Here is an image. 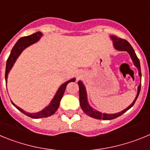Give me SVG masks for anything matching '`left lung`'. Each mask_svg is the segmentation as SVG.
<instances>
[{
  "label": "left lung",
  "mask_w": 150,
  "mask_h": 150,
  "mask_svg": "<svg viewBox=\"0 0 150 150\" xmlns=\"http://www.w3.org/2000/svg\"><path fill=\"white\" fill-rule=\"evenodd\" d=\"M110 39L112 40L113 46H114V48L116 49V50H118V51H125L129 54L130 57H131V59H132V62H133L134 63V65L138 69V74L140 77V79H141V71H140V61H139L138 58L137 57V55L135 53L134 50L132 48V46H131V44L128 43L126 40L122 39V38H118V37H116V36L115 35L110 36ZM78 85H79V104H80V107H81L83 112H84L86 114L88 115V116H89L90 117L95 118V119H97V120H110L119 117V116H120L121 115H122L124 112H126L127 110H128L131 107H133L135 101L137 100V97H138L139 94H140L141 83H140V85H139L138 87H137V93L136 97H135L134 101L132 102V104H130L127 108L123 110L121 112H116V113H105V112H100V111L94 109L93 107H91L90 104H88L86 88L85 87L83 82H82L81 80H79V81H78Z\"/></svg>",
  "instance_id": "1"
}]
</instances>
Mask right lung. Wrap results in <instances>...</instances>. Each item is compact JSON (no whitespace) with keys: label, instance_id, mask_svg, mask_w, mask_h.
Listing matches in <instances>:
<instances>
[{"label":"right lung","instance_id":"add662e5","mask_svg":"<svg viewBox=\"0 0 150 150\" xmlns=\"http://www.w3.org/2000/svg\"><path fill=\"white\" fill-rule=\"evenodd\" d=\"M42 36H43V34H42L40 31H38V32L34 33V34H31V35L21 38L20 39L17 41L16 43L15 44V46H13V48L12 49L10 56H9L7 61H6V72H5L6 85V83H7L8 74L10 73L12 67L14 65L15 62H16L18 56L21 55V53L23 52V50H25L27 47H28L30 45L34 44V43H37L38 41H39V40L42 38ZM75 80H76V79H75V78H73V79H71L70 80H67V82H65L64 83L61 85L60 87L59 88V89L57 90L55 95H54L53 98L52 99L50 104H49L48 106H46L44 109H43L42 110L39 111V112H32V113H31V112H26V111L21 109L20 107H18V106L16 105L13 101H12V104H13V106H15L18 110L21 111L22 112H23L24 114L29 116V117L30 118L40 119V118L48 117V116L53 115L54 113L56 112L58 108H59V104H60V101L61 100H62V97H63L64 93V91H65L67 85L69 83H71V82H75Z\"/></svg>","mask_w":150,"mask_h":150}]
</instances>
